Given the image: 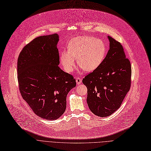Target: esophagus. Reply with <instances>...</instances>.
Instances as JSON below:
<instances>
[{
	"label": "esophagus",
	"mask_w": 151,
	"mask_h": 151,
	"mask_svg": "<svg viewBox=\"0 0 151 151\" xmlns=\"http://www.w3.org/2000/svg\"><path fill=\"white\" fill-rule=\"evenodd\" d=\"M81 81L82 80L80 78V77H77L76 79V83L77 84H80L81 83Z\"/></svg>",
	"instance_id": "34e87169"
}]
</instances>
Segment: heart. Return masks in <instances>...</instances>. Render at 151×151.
I'll return each mask as SVG.
<instances>
[{
    "label": "heart",
    "instance_id": "obj_1",
    "mask_svg": "<svg viewBox=\"0 0 151 151\" xmlns=\"http://www.w3.org/2000/svg\"><path fill=\"white\" fill-rule=\"evenodd\" d=\"M106 46L101 40L91 36H82L73 38L68 45V51L60 54V61L68 73L73 71L76 59L83 70L92 71L97 68L104 61Z\"/></svg>",
    "mask_w": 151,
    "mask_h": 151
}]
</instances>
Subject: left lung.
Here are the masks:
<instances>
[{"instance_id": "obj_1", "label": "left lung", "mask_w": 151, "mask_h": 151, "mask_svg": "<svg viewBox=\"0 0 151 151\" xmlns=\"http://www.w3.org/2000/svg\"><path fill=\"white\" fill-rule=\"evenodd\" d=\"M109 50L101 65L85 76L87 103L97 116L106 117L119 108L131 86L132 67L122 45L108 36Z\"/></svg>"}]
</instances>
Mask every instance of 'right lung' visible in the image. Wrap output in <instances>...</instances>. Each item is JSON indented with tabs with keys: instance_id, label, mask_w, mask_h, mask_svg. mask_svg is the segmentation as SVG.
Wrapping results in <instances>:
<instances>
[{
	"instance_id": "right-lung-1",
	"label": "right lung",
	"mask_w": 151,
	"mask_h": 151,
	"mask_svg": "<svg viewBox=\"0 0 151 151\" xmlns=\"http://www.w3.org/2000/svg\"><path fill=\"white\" fill-rule=\"evenodd\" d=\"M56 34L40 36L23 47L18 59L19 89L34 113L55 120L65 112L66 98L76 86L73 76L58 66Z\"/></svg>"
}]
</instances>
